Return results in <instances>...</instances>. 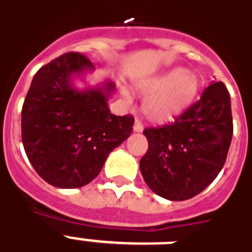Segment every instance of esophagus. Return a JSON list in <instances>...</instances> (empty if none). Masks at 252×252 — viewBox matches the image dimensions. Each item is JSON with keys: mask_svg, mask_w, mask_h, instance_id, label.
I'll list each match as a JSON object with an SVG mask.
<instances>
[{"mask_svg": "<svg viewBox=\"0 0 252 252\" xmlns=\"http://www.w3.org/2000/svg\"><path fill=\"white\" fill-rule=\"evenodd\" d=\"M142 129H144L142 123L140 122L138 119H136V122H134V126H133V130L134 132H142Z\"/></svg>", "mask_w": 252, "mask_h": 252, "instance_id": "obj_1", "label": "esophagus"}]
</instances>
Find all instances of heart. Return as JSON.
<instances>
[{
	"label": "heart",
	"instance_id": "obj_1",
	"mask_svg": "<svg viewBox=\"0 0 252 252\" xmlns=\"http://www.w3.org/2000/svg\"><path fill=\"white\" fill-rule=\"evenodd\" d=\"M142 102V112L154 123L175 120L193 102L199 90V78L183 68H172L159 76L137 85Z\"/></svg>",
	"mask_w": 252,
	"mask_h": 252
}]
</instances>
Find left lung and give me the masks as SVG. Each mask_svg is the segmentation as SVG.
<instances>
[{"mask_svg": "<svg viewBox=\"0 0 252 252\" xmlns=\"http://www.w3.org/2000/svg\"><path fill=\"white\" fill-rule=\"evenodd\" d=\"M148 152L140 161L145 183L171 201L188 200L216 179L233 137L230 95L213 82L171 124L146 128Z\"/></svg>", "mask_w": 252, "mask_h": 252, "instance_id": "1", "label": "left lung"}]
</instances>
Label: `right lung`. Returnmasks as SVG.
I'll use <instances>...</instances> for the list:
<instances>
[{"label": "right lung", "instance_id": "1", "mask_svg": "<svg viewBox=\"0 0 252 252\" xmlns=\"http://www.w3.org/2000/svg\"><path fill=\"white\" fill-rule=\"evenodd\" d=\"M94 65L69 52L37 70L22 107V142L35 171L53 187L80 188L95 179L108 154L132 133L130 115L111 114L115 84L77 89Z\"/></svg>", "mask_w": 252, "mask_h": 252}]
</instances>
